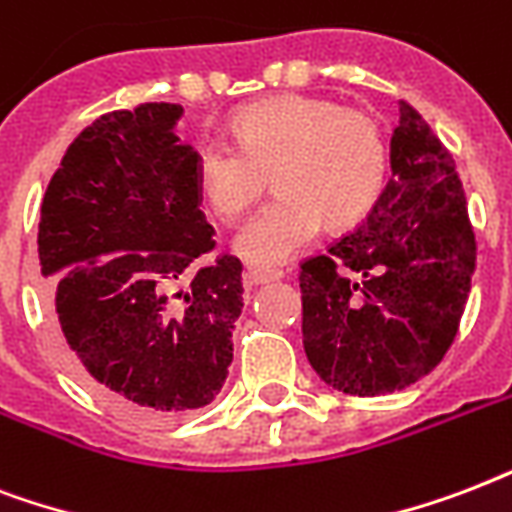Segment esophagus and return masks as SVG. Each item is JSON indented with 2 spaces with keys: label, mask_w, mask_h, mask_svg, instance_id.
Listing matches in <instances>:
<instances>
[{
  "label": "esophagus",
  "mask_w": 512,
  "mask_h": 512,
  "mask_svg": "<svg viewBox=\"0 0 512 512\" xmlns=\"http://www.w3.org/2000/svg\"><path fill=\"white\" fill-rule=\"evenodd\" d=\"M283 277V272L280 269H261V267H248L243 272V283L248 285V288H253V285H264V283H275V280H280Z\"/></svg>",
  "instance_id": "esophagus-1"
}]
</instances>
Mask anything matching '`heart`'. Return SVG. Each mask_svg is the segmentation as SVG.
I'll use <instances>...</instances> for the list:
<instances>
[{
    "label": "heart",
    "mask_w": 512,
    "mask_h": 512,
    "mask_svg": "<svg viewBox=\"0 0 512 512\" xmlns=\"http://www.w3.org/2000/svg\"><path fill=\"white\" fill-rule=\"evenodd\" d=\"M235 146L208 141L197 152V186L219 219L251 211L272 176L275 202L256 213L235 237L237 253L272 267L328 229L366 219L387 176L382 122L331 98L280 95L237 114Z\"/></svg>",
    "instance_id": "1"
}]
</instances>
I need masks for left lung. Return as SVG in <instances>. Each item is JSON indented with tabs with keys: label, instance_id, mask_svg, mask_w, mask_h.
I'll return each instance as SVG.
<instances>
[{
	"label": "left lung",
	"instance_id": "1",
	"mask_svg": "<svg viewBox=\"0 0 512 512\" xmlns=\"http://www.w3.org/2000/svg\"><path fill=\"white\" fill-rule=\"evenodd\" d=\"M392 178L366 221L299 264L301 334L312 368L358 398L427 376L459 331L475 232L451 152L400 101Z\"/></svg>",
	"mask_w": 512,
	"mask_h": 512
}]
</instances>
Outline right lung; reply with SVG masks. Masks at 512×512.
<instances>
[{
    "instance_id": "add662e5",
    "label": "right lung",
    "mask_w": 512,
    "mask_h": 512,
    "mask_svg": "<svg viewBox=\"0 0 512 512\" xmlns=\"http://www.w3.org/2000/svg\"><path fill=\"white\" fill-rule=\"evenodd\" d=\"M178 104L101 114L47 184L39 267L74 374L138 422L208 406L232 363L243 264L200 211L197 154Z\"/></svg>"
}]
</instances>
